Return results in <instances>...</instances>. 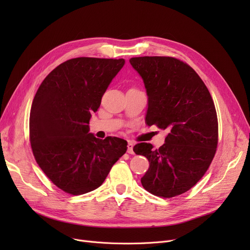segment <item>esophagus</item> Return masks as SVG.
<instances>
[{"label": "esophagus", "instance_id": "1", "mask_svg": "<svg viewBox=\"0 0 250 250\" xmlns=\"http://www.w3.org/2000/svg\"><path fill=\"white\" fill-rule=\"evenodd\" d=\"M127 153L134 154V144L130 142H128V144H127Z\"/></svg>", "mask_w": 250, "mask_h": 250}]
</instances>
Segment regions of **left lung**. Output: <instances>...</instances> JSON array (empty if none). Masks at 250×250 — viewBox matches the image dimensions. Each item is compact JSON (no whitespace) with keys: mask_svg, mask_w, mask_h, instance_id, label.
<instances>
[{"mask_svg":"<svg viewBox=\"0 0 250 250\" xmlns=\"http://www.w3.org/2000/svg\"><path fill=\"white\" fill-rule=\"evenodd\" d=\"M129 62L147 91V125L168 133L159 149L148 143L134 147L150 164L142 186L154 195L173 198L190 189L214 158L218 145L215 104L200 76L186 62L170 57L132 58Z\"/></svg>","mask_w":250,"mask_h":250,"instance_id":"8db88e82","label":"left lung"}]
</instances>
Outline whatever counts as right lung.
Returning a JSON list of instances; mask_svg holds the SVG:
<instances>
[{
    "label": "right lung",
    "mask_w": 250,
    "mask_h": 250,
    "mask_svg": "<svg viewBox=\"0 0 250 250\" xmlns=\"http://www.w3.org/2000/svg\"><path fill=\"white\" fill-rule=\"evenodd\" d=\"M124 64V59H72L52 70L36 92L29 117L32 152L45 175L64 192L79 195L96 189L126 152V141L97 139L88 125Z\"/></svg>",
    "instance_id": "1"
}]
</instances>
